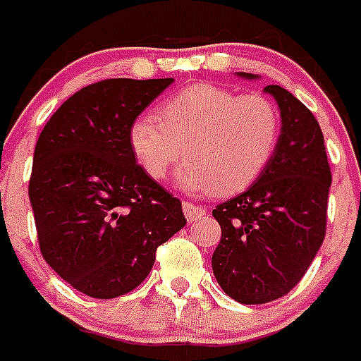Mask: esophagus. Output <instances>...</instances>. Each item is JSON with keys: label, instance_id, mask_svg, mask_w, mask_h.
Segmentation results:
<instances>
[{"label": "esophagus", "instance_id": "34e87169", "mask_svg": "<svg viewBox=\"0 0 361 361\" xmlns=\"http://www.w3.org/2000/svg\"><path fill=\"white\" fill-rule=\"evenodd\" d=\"M183 212L186 215L188 222H195V220H200L204 215H206V209L197 206V204H191V202H183Z\"/></svg>", "mask_w": 361, "mask_h": 361}]
</instances>
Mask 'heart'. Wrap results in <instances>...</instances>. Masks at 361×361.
Returning a JSON list of instances; mask_svg holds the SVG:
<instances>
[{
	"mask_svg": "<svg viewBox=\"0 0 361 361\" xmlns=\"http://www.w3.org/2000/svg\"><path fill=\"white\" fill-rule=\"evenodd\" d=\"M280 133V111L269 97L199 82L168 99L159 119L137 117L130 126V148L157 180L184 152L178 186L190 193L233 195L266 171Z\"/></svg>",
	"mask_w": 361,
	"mask_h": 361,
	"instance_id": "obj_1",
	"label": "heart"
}]
</instances>
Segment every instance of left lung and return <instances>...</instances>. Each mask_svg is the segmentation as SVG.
<instances>
[{
  "instance_id": "left-lung-1",
  "label": "left lung",
  "mask_w": 361,
  "mask_h": 361,
  "mask_svg": "<svg viewBox=\"0 0 361 361\" xmlns=\"http://www.w3.org/2000/svg\"><path fill=\"white\" fill-rule=\"evenodd\" d=\"M264 92L280 108L279 148L244 193L213 209L222 229L213 273L226 295L247 305L288 295L305 275L324 242L333 180L324 133L311 110L279 85Z\"/></svg>"
}]
</instances>
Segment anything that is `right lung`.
Returning <instances> with one entry per match:
<instances>
[{
  "mask_svg": "<svg viewBox=\"0 0 361 361\" xmlns=\"http://www.w3.org/2000/svg\"><path fill=\"white\" fill-rule=\"evenodd\" d=\"M173 82L104 79L68 97L37 139L28 197L43 258L73 289L116 298L186 226L183 204L135 162L130 126Z\"/></svg>",
  "mask_w": 361,
  "mask_h": 361,
  "instance_id": "1",
  "label": "right lung"
}]
</instances>
